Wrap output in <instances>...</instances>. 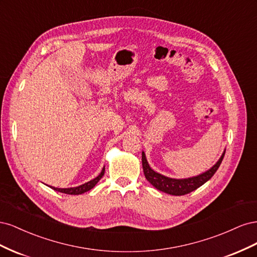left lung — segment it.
Here are the masks:
<instances>
[{
	"label": "left lung",
	"mask_w": 257,
	"mask_h": 257,
	"mask_svg": "<svg viewBox=\"0 0 257 257\" xmlns=\"http://www.w3.org/2000/svg\"><path fill=\"white\" fill-rule=\"evenodd\" d=\"M224 154H225V150L221 155L219 161H217L211 168L208 169L207 172L203 174L190 177V178H184V179H174V178H169L154 172V170L150 167L149 163H148L146 159V154L143 151V154H142L143 169H144L146 179L154 186L155 189H158L159 191H162L164 193L170 194V195L180 196V195H185V194H189L193 191H195L196 189L199 188V186H201L208 180H210L211 177L215 174L217 168L220 167L224 158Z\"/></svg>",
	"instance_id": "left-lung-1"
}]
</instances>
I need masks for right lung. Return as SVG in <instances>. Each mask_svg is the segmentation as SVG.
Segmentation results:
<instances>
[{
	"label": "right lung",
	"mask_w": 257,
	"mask_h": 257,
	"mask_svg": "<svg viewBox=\"0 0 257 257\" xmlns=\"http://www.w3.org/2000/svg\"><path fill=\"white\" fill-rule=\"evenodd\" d=\"M105 174V167H103L102 172H100V174L93 179V180H90L89 182H85L79 186H75V188H67V189H60V188H54V186H50V188L54 191L57 192H61V193H64V194H69V195H79V194H82L84 192H88L90 191L91 189L94 188V186L96 185V183L102 179V177L104 176Z\"/></svg>",
	"instance_id": "add662e5"
}]
</instances>
